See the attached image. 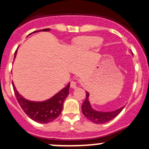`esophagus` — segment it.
I'll return each instance as SVG.
<instances>
[{
	"instance_id": "obj_1",
	"label": "esophagus",
	"mask_w": 149,
	"mask_h": 149,
	"mask_svg": "<svg viewBox=\"0 0 149 149\" xmlns=\"http://www.w3.org/2000/svg\"><path fill=\"white\" fill-rule=\"evenodd\" d=\"M77 83L78 82L76 81H72L70 82V87H71L72 88H77Z\"/></svg>"
}]
</instances>
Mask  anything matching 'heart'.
I'll return each mask as SVG.
<instances>
[{
	"label": "heart",
	"mask_w": 149,
	"mask_h": 149,
	"mask_svg": "<svg viewBox=\"0 0 149 149\" xmlns=\"http://www.w3.org/2000/svg\"><path fill=\"white\" fill-rule=\"evenodd\" d=\"M102 42V39L98 36H84L75 41L74 46L78 51L84 52L97 47Z\"/></svg>",
	"instance_id": "heart-1"
}]
</instances>
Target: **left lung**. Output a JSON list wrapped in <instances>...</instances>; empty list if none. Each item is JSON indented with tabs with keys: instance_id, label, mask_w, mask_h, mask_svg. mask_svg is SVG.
Wrapping results in <instances>:
<instances>
[{
	"instance_id": "1",
	"label": "left lung",
	"mask_w": 149,
	"mask_h": 149,
	"mask_svg": "<svg viewBox=\"0 0 149 149\" xmlns=\"http://www.w3.org/2000/svg\"><path fill=\"white\" fill-rule=\"evenodd\" d=\"M88 97H89V93L86 91V99L83 104L81 105V110L84 116L88 120L93 122L96 124H103L113 120L120 113L125 107H122L120 109L112 112H100L91 107Z\"/></svg>"
}]
</instances>
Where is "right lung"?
Masks as SVG:
<instances>
[{"instance_id":"right-lung-1","label":"right lung","mask_w":149,"mask_h":149,"mask_svg":"<svg viewBox=\"0 0 149 149\" xmlns=\"http://www.w3.org/2000/svg\"><path fill=\"white\" fill-rule=\"evenodd\" d=\"M49 30H50L49 29H44L40 31H47ZM16 53H17V49L14 53V58H16ZM13 84V91L16 100L24 112L26 114L29 118L40 123H50L58 118L62 112L64 100L68 96L69 88H70V83H69L65 88L61 90L59 92L57 93L49 100L42 102H32L24 98L16 89L14 84Z\"/></svg>"}]
</instances>
